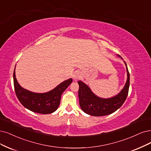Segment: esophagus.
Masks as SVG:
<instances>
[{"instance_id":"1","label":"esophagus","mask_w":151,"mask_h":151,"mask_svg":"<svg viewBox=\"0 0 151 151\" xmlns=\"http://www.w3.org/2000/svg\"><path fill=\"white\" fill-rule=\"evenodd\" d=\"M81 77V73L80 71H76L73 74V78L75 81H76Z\"/></svg>"}]
</instances>
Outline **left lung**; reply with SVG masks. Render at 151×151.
Instances as JSON below:
<instances>
[{
  "mask_svg": "<svg viewBox=\"0 0 151 151\" xmlns=\"http://www.w3.org/2000/svg\"><path fill=\"white\" fill-rule=\"evenodd\" d=\"M124 63L127 75L126 83L120 93L112 98L106 99L99 98L91 91L85 83L81 81H78L79 85L80 106L85 113L93 116L109 115L115 112L123 104L127 96L129 88V73L125 61Z\"/></svg>",
  "mask_w": 151,
  "mask_h": 151,
  "instance_id": "obj_1",
  "label": "left lung"
}]
</instances>
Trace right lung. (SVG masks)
I'll return each instance as SVG.
<instances>
[{
    "label": "right lung",
    "instance_id": "add662e5",
    "mask_svg": "<svg viewBox=\"0 0 151 151\" xmlns=\"http://www.w3.org/2000/svg\"><path fill=\"white\" fill-rule=\"evenodd\" d=\"M13 78L15 94L21 104L33 112L43 114L52 113L58 109L61 94L73 81L71 78L68 79L48 92L37 93L25 90L19 84L15 70Z\"/></svg>",
    "mask_w": 151,
    "mask_h": 151
}]
</instances>
